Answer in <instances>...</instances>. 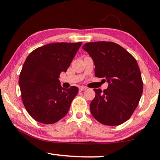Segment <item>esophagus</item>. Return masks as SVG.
Instances as JSON below:
<instances>
[{
    "mask_svg": "<svg viewBox=\"0 0 160 160\" xmlns=\"http://www.w3.org/2000/svg\"><path fill=\"white\" fill-rule=\"evenodd\" d=\"M86 89H87V88H85V87L82 86V87H80V88H79V90H80V91H84V90H85Z\"/></svg>",
    "mask_w": 160,
    "mask_h": 160,
    "instance_id": "34e87169",
    "label": "esophagus"
}]
</instances>
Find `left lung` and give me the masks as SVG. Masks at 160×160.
Wrapping results in <instances>:
<instances>
[{"label": "left lung", "instance_id": "left-lung-1", "mask_svg": "<svg viewBox=\"0 0 160 160\" xmlns=\"http://www.w3.org/2000/svg\"><path fill=\"white\" fill-rule=\"evenodd\" d=\"M82 48L92 58L95 76L105 78L109 84L103 92L94 89L96 95L90 105L92 115L107 126L126 122L138 105L143 90L136 60L113 42H89Z\"/></svg>", "mask_w": 160, "mask_h": 160}]
</instances>
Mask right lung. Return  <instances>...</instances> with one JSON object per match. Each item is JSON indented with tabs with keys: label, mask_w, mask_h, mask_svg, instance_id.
I'll return each mask as SVG.
<instances>
[{
	"label": "right lung",
	"mask_w": 160,
	"mask_h": 160,
	"mask_svg": "<svg viewBox=\"0 0 160 160\" xmlns=\"http://www.w3.org/2000/svg\"><path fill=\"white\" fill-rule=\"evenodd\" d=\"M82 42L52 43L29 53L19 85L25 109L34 120L52 124L67 114L78 88H62L59 75L66 72Z\"/></svg>",
	"instance_id": "add662e5"
}]
</instances>
